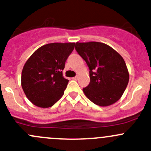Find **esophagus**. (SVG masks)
Returning <instances> with one entry per match:
<instances>
[{"mask_svg":"<svg viewBox=\"0 0 151 151\" xmlns=\"http://www.w3.org/2000/svg\"><path fill=\"white\" fill-rule=\"evenodd\" d=\"M73 80H77V79H78V76H76V77H73Z\"/></svg>","mask_w":151,"mask_h":151,"instance_id":"34e87169","label":"esophagus"}]
</instances>
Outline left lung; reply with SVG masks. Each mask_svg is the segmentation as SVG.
<instances>
[{
	"mask_svg": "<svg viewBox=\"0 0 151 151\" xmlns=\"http://www.w3.org/2000/svg\"><path fill=\"white\" fill-rule=\"evenodd\" d=\"M75 50L90 70L91 81L83 89L88 99L101 106H109L118 101L129 80V71L122 56L101 42H77Z\"/></svg>",
	"mask_w": 151,
	"mask_h": 151,
	"instance_id": "left-lung-1",
	"label": "left lung"
}]
</instances>
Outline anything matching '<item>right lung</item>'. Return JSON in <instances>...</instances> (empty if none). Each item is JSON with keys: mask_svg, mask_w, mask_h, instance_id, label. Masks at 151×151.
I'll list each match as a JSON object with an SVG mask.
<instances>
[{"mask_svg": "<svg viewBox=\"0 0 151 151\" xmlns=\"http://www.w3.org/2000/svg\"><path fill=\"white\" fill-rule=\"evenodd\" d=\"M75 43L47 44L36 50L24 65L21 85L36 106H53L64 93L68 80L63 77L66 60Z\"/></svg>", "mask_w": 151, "mask_h": 151, "instance_id": "add662e5", "label": "right lung"}]
</instances>
